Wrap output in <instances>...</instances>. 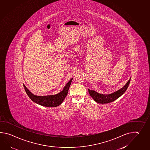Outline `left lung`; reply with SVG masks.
<instances>
[{"label": "left lung", "instance_id": "obj_1", "mask_svg": "<svg viewBox=\"0 0 150 150\" xmlns=\"http://www.w3.org/2000/svg\"><path fill=\"white\" fill-rule=\"evenodd\" d=\"M130 80H131V78L125 84V86H124L123 88L116 91L113 92L112 93L108 94V95L101 94L95 91L94 90H91L88 89L89 94L93 99V100L98 103L99 104L110 103L115 100L117 98H119L120 96H121L125 92L129 85Z\"/></svg>", "mask_w": 150, "mask_h": 150}]
</instances>
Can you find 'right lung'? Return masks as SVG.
I'll list each match as a JSON object with an SVG mask.
<instances>
[{
	"instance_id": "obj_1",
	"label": "right lung",
	"mask_w": 150,
	"mask_h": 150,
	"mask_svg": "<svg viewBox=\"0 0 150 150\" xmlns=\"http://www.w3.org/2000/svg\"><path fill=\"white\" fill-rule=\"evenodd\" d=\"M72 80L73 79H71L67 83L63 90L58 94L49 95L46 96H39L34 95L27 88L24 84L23 86L29 97L30 98L31 100H33L35 103L45 107H57L62 104L64 98L67 96Z\"/></svg>"
}]
</instances>
